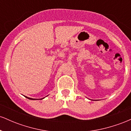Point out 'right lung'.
<instances>
[{"instance_id": "add662e5", "label": "right lung", "mask_w": 131, "mask_h": 131, "mask_svg": "<svg viewBox=\"0 0 131 131\" xmlns=\"http://www.w3.org/2000/svg\"><path fill=\"white\" fill-rule=\"evenodd\" d=\"M26 97V98H28V99H29V100H39V99H31V98H29V97ZM43 99H44V98H43ZM39 99V100H42V99Z\"/></svg>"}]
</instances>
